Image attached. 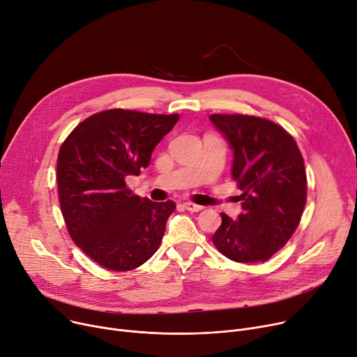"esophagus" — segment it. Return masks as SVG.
<instances>
[{
    "label": "esophagus",
    "instance_id": "1",
    "mask_svg": "<svg viewBox=\"0 0 357 357\" xmlns=\"http://www.w3.org/2000/svg\"><path fill=\"white\" fill-rule=\"evenodd\" d=\"M183 206L185 207V211H188V212H200V211H203V206L192 203V202H185Z\"/></svg>",
    "mask_w": 357,
    "mask_h": 357
}]
</instances>
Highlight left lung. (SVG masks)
I'll use <instances>...</instances> for the list:
<instances>
[{
    "instance_id": "obj_1",
    "label": "left lung",
    "mask_w": 357,
    "mask_h": 357,
    "mask_svg": "<svg viewBox=\"0 0 357 357\" xmlns=\"http://www.w3.org/2000/svg\"><path fill=\"white\" fill-rule=\"evenodd\" d=\"M234 151L232 177L243 192L238 219L222 213L212 236L235 262H264L296 232L307 202V176L298 146L282 127L249 115H211Z\"/></svg>"
}]
</instances>
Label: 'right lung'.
<instances>
[{"instance_id": "obj_1", "label": "right lung", "mask_w": 357, "mask_h": 357, "mask_svg": "<svg viewBox=\"0 0 357 357\" xmlns=\"http://www.w3.org/2000/svg\"><path fill=\"white\" fill-rule=\"evenodd\" d=\"M177 121V114L108 109L80 122L61 144V215L73 242L100 266L131 271L157 252L176 203L141 199L125 178L149 167Z\"/></svg>"}]
</instances>
